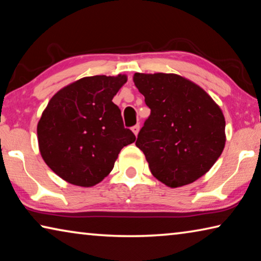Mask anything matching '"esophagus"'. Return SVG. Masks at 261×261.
I'll return each mask as SVG.
<instances>
[{
    "instance_id": "34e87169",
    "label": "esophagus",
    "mask_w": 261,
    "mask_h": 261,
    "mask_svg": "<svg viewBox=\"0 0 261 261\" xmlns=\"http://www.w3.org/2000/svg\"><path fill=\"white\" fill-rule=\"evenodd\" d=\"M139 124H136L135 126H132L131 127V130H132V132H134V134H135V136H137V135H138V132H139Z\"/></svg>"
}]
</instances>
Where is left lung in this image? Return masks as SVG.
<instances>
[{
    "label": "left lung",
    "mask_w": 261,
    "mask_h": 261,
    "mask_svg": "<svg viewBox=\"0 0 261 261\" xmlns=\"http://www.w3.org/2000/svg\"><path fill=\"white\" fill-rule=\"evenodd\" d=\"M134 83L151 109L136 146L152 175L169 188L193 183L213 167L226 145L222 110L179 74L137 72Z\"/></svg>",
    "instance_id": "obj_1"
}]
</instances>
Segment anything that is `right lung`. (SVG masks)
Returning <instances> with one entry per match:
<instances>
[{
  "label": "right lung",
  "instance_id": "add662e5",
  "mask_svg": "<svg viewBox=\"0 0 261 261\" xmlns=\"http://www.w3.org/2000/svg\"><path fill=\"white\" fill-rule=\"evenodd\" d=\"M126 81V74L78 79L53 95L42 112L39 149L65 182L94 187L113 170L121 149L136 140L113 102Z\"/></svg>",
  "mask_w": 261,
  "mask_h": 261
}]
</instances>
